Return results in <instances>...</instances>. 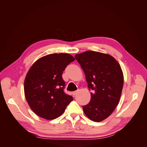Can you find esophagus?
Returning a JSON list of instances; mask_svg holds the SVG:
<instances>
[{
  "mask_svg": "<svg viewBox=\"0 0 147 147\" xmlns=\"http://www.w3.org/2000/svg\"><path fill=\"white\" fill-rule=\"evenodd\" d=\"M77 93H78V91H74V92H72V95H73L74 96H75V95H76V94H77Z\"/></svg>",
  "mask_w": 147,
  "mask_h": 147,
  "instance_id": "1",
  "label": "esophagus"
}]
</instances>
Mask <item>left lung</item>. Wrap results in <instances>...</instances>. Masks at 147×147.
Wrapping results in <instances>:
<instances>
[{
  "mask_svg": "<svg viewBox=\"0 0 147 147\" xmlns=\"http://www.w3.org/2000/svg\"><path fill=\"white\" fill-rule=\"evenodd\" d=\"M85 74L91 100L83 106V112L93 121L108 118L119 103L124 77L121 66L113 56L87 51L75 56Z\"/></svg>",
  "mask_w": 147,
  "mask_h": 147,
  "instance_id": "left-lung-1",
  "label": "left lung"
}]
</instances>
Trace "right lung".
<instances>
[{
	"instance_id": "right-lung-1",
	"label": "right lung",
	"mask_w": 147,
	"mask_h": 147,
	"mask_svg": "<svg viewBox=\"0 0 147 147\" xmlns=\"http://www.w3.org/2000/svg\"><path fill=\"white\" fill-rule=\"evenodd\" d=\"M75 58L68 53L43 56L30 67L24 80L26 100L33 112L45 119L63 114L73 97L64 92L63 71Z\"/></svg>"
}]
</instances>
